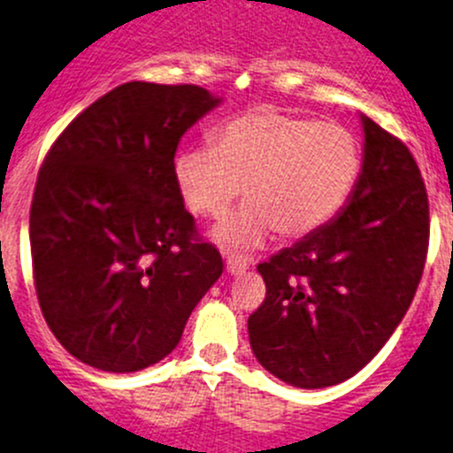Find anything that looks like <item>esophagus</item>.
Listing matches in <instances>:
<instances>
[{"label": "esophagus", "mask_w": 453, "mask_h": 453, "mask_svg": "<svg viewBox=\"0 0 453 453\" xmlns=\"http://www.w3.org/2000/svg\"><path fill=\"white\" fill-rule=\"evenodd\" d=\"M249 269V260L242 258V256H231L229 260H226V272L231 273V276H240V273H244Z\"/></svg>", "instance_id": "esophagus-1"}]
</instances>
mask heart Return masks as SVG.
Segmentation results:
<instances>
[{
    "label": "heart",
    "instance_id": "heart-1",
    "mask_svg": "<svg viewBox=\"0 0 453 453\" xmlns=\"http://www.w3.org/2000/svg\"><path fill=\"white\" fill-rule=\"evenodd\" d=\"M359 175L362 148L348 127L273 107L234 116L213 143L175 157L177 188L199 218H222L244 186L249 204L215 231L231 251L256 249L272 231L285 240L314 234L348 204Z\"/></svg>",
    "mask_w": 453,
    "mask_h": 453
}]
</instances>
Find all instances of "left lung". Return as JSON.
<instances>
[{"label": "left lung", "instance_id": "left-lung-1", "mask_svg": "<svg viewBox=\"0 0 453 453\" xmlns=\"http://www.w3.org/2000/svg\"><path fill=\"white\" fill-rule=\"evenodd\" d=\"M364 123V168L337 218L258 272L267 285L249 317L256 359L298 388L362 371L404 319L429 249V197L397 136Z\"/></svg>", "mask_w": 453, "mask_h": 453}]
</instances>
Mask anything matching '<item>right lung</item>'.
<instances>
[{"mask_svg": "<svg viewBox=\"0 0 453 453\" xmlns=\"http://www.w3.org/2000/svg\"><path fill=\"white\" fill-rule=\"evenodd\" d=\"M218 103L197 85L126 82L44 157L28 219L33 280L47 326L87 366L161 362L222 276L175 181L180 139Z\"/></svg>", "mask_w": 453, "mask_h": 453, "instance_id": "add662e5", "label": "right lung"}]
</instances>
